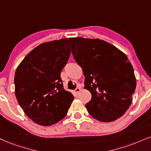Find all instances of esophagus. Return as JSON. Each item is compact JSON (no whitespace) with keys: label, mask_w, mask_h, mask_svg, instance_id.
Wrapping results in <instances>:
<instances>
[{"label":"esophagus","mask_w":151,"mask_h":151,"mask_svg":"<svg viewBox=\"0 0 151 151\" xmlns=\"http://www.w3.org/2000/svg\"><path fill=\"white\" fill-rule=\"evenodd\" d=\"M80 91H81V87H76V90H74V93H75V94H78L80 92Z\"/></svg>","instance_id":"obj_1"}]
</instances>
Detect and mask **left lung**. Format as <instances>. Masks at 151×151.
<instances>
[{
    "label": "left lung",
    "mask_w": 151,
    "mask_h": 151,
    "mask_svg": "<svg viewBox=\"0 0 151 151\" xmlns=\"http://www.w3.org/2000/svg\"><path fill=\"white\" fill-rule=\"evenodd\" d=\"M72 55L83 68L85 88L92 94L85 106L101 122L120 118L131 105L137 81L127 57L116 47L99 39L68 38Z\"/></svg>",
    "instance_id": "1"
}]
</instances>
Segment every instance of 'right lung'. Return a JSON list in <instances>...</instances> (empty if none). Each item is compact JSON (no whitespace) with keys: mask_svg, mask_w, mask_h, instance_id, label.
I'll return each mask as SVG.
<instances>
[{"mask_svg":"<svg viewBox=\"0 0 151 151\" xmlns=\"http://www.w3.org/2000/svg\"><path fill=\"white\" fill-rule=\"evenodd\" d=\"M70 55L68 39L45 42L28 54L17 68V99L25 114L40 125L62 120L73 100L61 78Z\"/></svg>","mask_w":151,"mask_h":151,"instance_id":"1","label":"right lung"}]
</instances>
